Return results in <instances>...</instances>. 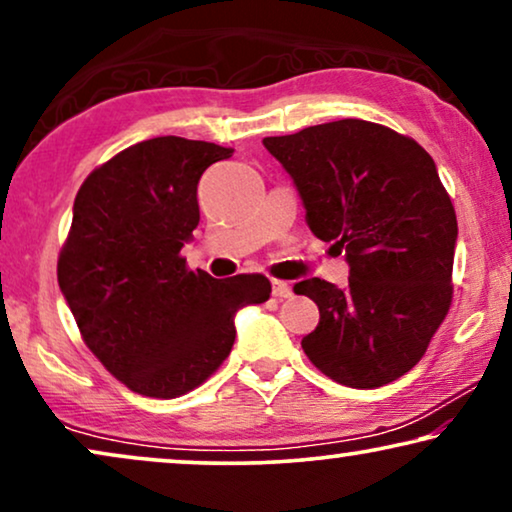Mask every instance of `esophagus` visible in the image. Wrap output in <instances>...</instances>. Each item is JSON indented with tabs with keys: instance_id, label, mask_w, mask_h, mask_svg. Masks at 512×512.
I'll return each instance as SVG.
<instances>
[{
	"instance_id": "34e87169",
	"label": "esophagus",
	"mask_w": 512,
	"mask_h": 512,
	"mask_svg": "<svg viewBox=\"0 0 512 512\" xmlns=\"http://www.w3.org/2000/svg\"><path fill=\"white\" fill-rule=\"evenodd\" d=\"M272 296H275V298H289L291 296V286L282 282V279H272Z\"/></svg>"
}]
</instances>
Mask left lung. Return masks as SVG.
Returning a JSON list of instances; mask_svg holds the SVG:
<instances>
[{"instance_id": "left-lung-1", "label": "left lung", "mask_w": 512, "mask_h": 512, "mask_svg": "<svg viewBox=\"0 0 512 512\" xmlns=\"http://www.w3.org/2000/svg\"><path fill=\"white\" fill-rule=\"evenodd\" d=\"M303 200L307 226L345 251V289L324 279L293 286L319 307L303 338L331 380L375 389L408 373L452 303L457 214L436 163L415 139L342 118L265 137Z\"/></svg>"}]
</instances>
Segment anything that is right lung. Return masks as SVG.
I'll return each instance as SVG.
<instances>
[{
  "instance_id": "1",
  "label": "right lung",
  "mask_w": 512,
  "mask_h": 512,
  "mask_svg": "<svg viewBox=\"0 0 512 512\" xmlns=\"http://www.w3.org/2000/svg\"><path fill=\"white\" fill-rule=\"evenodd\" d=\"M226 146L153 137L90 172L74 200L58 284L90 352L142 396L207 380L235 342V314L270 298L263 275L214 279L181 247L200 223L198 181Z\"/></svg>"
}]
</instances>
